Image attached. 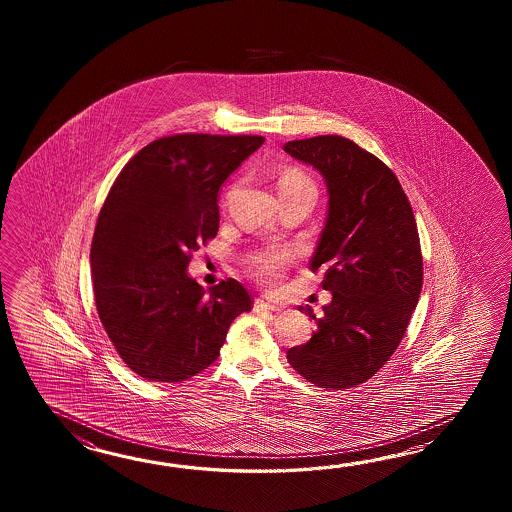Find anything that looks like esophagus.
I'll return each instance as SVG.
<instances>
[{
	"label": "esophagus",
	"instance_id": "34e87169",
	"mask_svg": "<svg viewBox=\"0 0 512 512\" xmlns=\"http://www.w3.org/2000/svg\"><path fill=\"white\" fill-rule=\"evenodd\" d=\"M252 311H254V313H271V311H280V309H278L276 305L265 302L263 298H256L254 304H252Z\"/></svg>",
	"mask_w": 512,
	"mask_h": 512
}]
</instances>
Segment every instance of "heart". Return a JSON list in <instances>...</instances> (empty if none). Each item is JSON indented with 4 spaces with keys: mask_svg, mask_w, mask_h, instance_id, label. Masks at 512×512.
<instances>
[{
    "mask_svg": "<svg viewBox=\"0 0 512 512\" xmlns=\"http://www.w3.org/2000/svg\"><path fill=\"white\" fill-rule=\"evenodd\" d=\"M304 186H313V181L307 175L298 172V170H289L283 174L280 179V192L283 190H293V188H304ZM291 254L280 249H265L251 254L247 258V267L252 272L254 278H258L261 283L274 285L280 280L285 265L289 263Z\"/></svg>",
    "mask_w": 512,
    "mask_h": 512,
    "instance_id": "heart-1",
    "label": "heart"
}]
</instances>
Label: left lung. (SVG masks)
I'll use <instances>...</instances> for the list:
<instances>
[{
    "label": "left lung",
    "instance_id": "obj_1",
    "mask_svg": "<svg viewBox=\"0 0 512 512\" xmlns=\"http://www.w3.org/2000/svg\"><path fill=\"white\" fill-rule=\"evenodd\" d=\"M283 150L326 181V227L311 258L333 294L315 318L311 340L287 360L320 388H353L395 353L423 287V256L414 212L392 170L340 135L289 141Z\"/></svg>",
    "mask_w": 512,
    "mask_h": 512
}]
</instances>
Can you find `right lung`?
<instances>
[{
  "label": "right lung",
  "instance_id": "obj_1",
  "mask_svg": "<svg viewBox=\"0 0 512 512\" xmlns=\"http://www.w3.org/2000/svg\"><path fill=\"white\" fill-rule=\"evenodd\" d=\"M263 141L163 137L135 153L109 190L89 254L95 304L120 359L146 381L181 382L207 370L232 320L251 311L238 280L205 294L186 267L218 234L219 186Z\"/></svg>",
  "mask_w": 512,
  "mask_h": 512
}]
</instances>
